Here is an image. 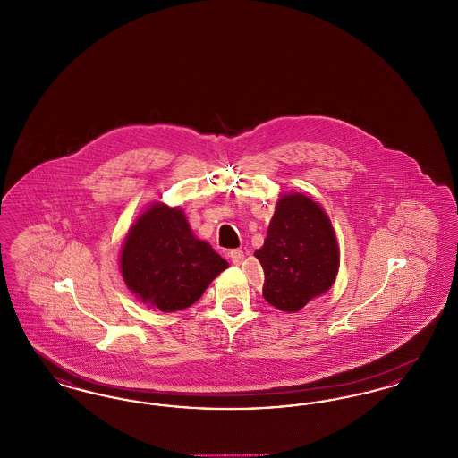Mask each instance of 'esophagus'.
Segmentation results:
<instances>
[{"mask_svg": "<svg viewBox=\"0 0 458 458\" xmlns=\"http://www.w3.org/2000/svg\"><path fill=\"white\" fill-rule=\"evenodd\" d=\"M228 258L232 259L233 264H237V266H239V264H242V261H243V252H242L240 249H233V250H230V252H228Z\"/></svg>", "mask_w": 458, "mask_h": 458, "instance_id": "1", "label": "esophagus"}]
</instances>
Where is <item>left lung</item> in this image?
<instances>
[{
  "label": "left lung",
  "instance_id": "left-lung-1",
  "mask_svg": "<svg viewBox=\"0 0 458 458\" xmlns=\"http://www.w3.org/2000/svg\"><path fill=\"white\" fill-rule=\"evenodd\" d=\"M264 269L262 297L284 312H297L335 284L340 249L325 209L293 192L276 202L264 245L254 252Z\"/></svg>",
  "mask_w": 458,
  "mask_h": 458
}]
</instances>
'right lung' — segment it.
Listing matches in <instances>:
<instances>
[{
    "mask_svg": "<svg viewBox=\"0 0 458 458\" xmlns=\"http://www.w3.org/2000/svg\"><path fill=\"white\" fill-rule=\"evenodd\" d=\"M226 267L228 262L192 233L183 211L163 202L131 225L120 254L129 290L163 312L191 307Z\"/></svg>",
    "mask_w": 458,
    "mask_h": 458,
    "instance_id": "right-lung-1",
    "label": "right lung"
}]
</instances>
